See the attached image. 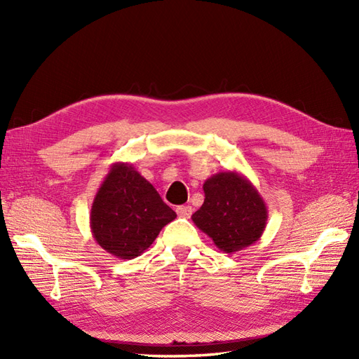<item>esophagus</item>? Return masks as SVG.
Wrapping results in <instances>:
<instances>
[{
  "mask_svg": "<svg viewBox=\"0 0 359 359\" xmlns=\"http://www.w3.org/2000/svg\"><path fill=\"white\" fill-rule=\"evenodd\" d=\"M175 211H177V215L180 217H187V219L193 215V208L189 207V205H182V207L175 208Z\"/></svg>",
  "mask_w": 359,
  "mask_h": 359,
  "instance_id": "esophagus-1",
  "label": "esophagus"
}]
</instances>
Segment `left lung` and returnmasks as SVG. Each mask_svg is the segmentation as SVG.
Listing matches in <instances>:
<instances>
[{
    "label": "left lung",
    "instance_id": "8db88e82",
    "mask_svg": "<svg viewBox=\"0 0 359 359\" xmlns=\"http://www.w3.org/2000/svg\"><path fill=\"white\" fill-rule=\"evenodd\" d=\"M205 201L191 216L224 253H236L261 239L266 226V205L255 185L238 171L211 175L203 184Z\"/></svg>",
    "mask_w": 359,
    "mask_h": 359
}]
</instances>
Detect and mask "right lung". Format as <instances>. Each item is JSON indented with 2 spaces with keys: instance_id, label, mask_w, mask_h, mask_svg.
Wrapping results in <instances>:
<instances>
[{
  "instance_id": "add662e5",
  "label": "right lung",
  "mask_w": 359,
  "mask_h": 359,
  "mask_svg": "<svg viewBox=\"0 0 359 359\" xmlns=\"http://www.w3.org/2000/svg\"><path fill=\"white\" fill-rule=\"evenodd\" d=\"M177 215L131 163L109 168L90 208V231L103 250L134 259L151 247Z\"/></svg>"
}]
</instances>
